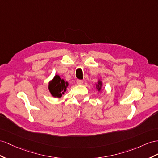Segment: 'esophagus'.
Wrapping results in <instances>:
<instances>
[{"label": "esophagus", "mask_w": 158, "mask_h": 158, "mask_svg": "<svg viewBox=\"0 0 158 158\" xmlns=\"http://www.w3.org/2000/svg\"><path fill=\"white\" fill-rule=\"evenodd\" d=\"M83 83V80H77V85H82Z\"/></svg>", "instance_id": "34e87169"}]
</instances>
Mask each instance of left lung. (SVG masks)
Instances as JSON below:
<instances>
[{
  "label": "left lung",
  "instance_id": "obj_1",
  "mask_svg": "<svg viewBox=\"0 0 158 158\" xmlns=\"http://www.w3.org/2000/svg\"><path fill=\"white\" fill-rule=\"evenodd\" d=\"M95 87L97 91H98V92H102L103 91V85L102 81L101 79H98V82L97 83L95 84Z\"/></svg>",
  "mask_w": 158,
  "mask_h": 158
}]
</instances>
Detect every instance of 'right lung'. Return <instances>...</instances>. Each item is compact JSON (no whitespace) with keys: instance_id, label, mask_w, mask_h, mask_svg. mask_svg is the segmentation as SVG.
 <instances>
[{"instance_id":"1","label":"right lung","mask_w":158,"mask_h":158,"mask_svg":"<svg viewBox=\"0 0 158 158\" xmlns=\"http://www.w3.org/2000/svg\"><path fill=\"white\" fill-rule=\"evenodd\" d=\"M68 86V81L60 78L59 75H55L51 81L48 83V89L53 98H60L66 92Z\"/></svg>"}]
</instances>
